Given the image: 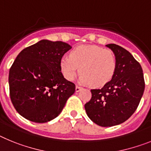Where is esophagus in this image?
<instances>
[{
  "label": "esophagus",
  "instance_id": "1",
  "mask_svg": "<svg viewBox=\"0 0 151 151\" xmlns=\"http://www.w3.org/2000/svg\"><path fill=\"white\" fill-rule=\"evenodd\" d=\"M81 89H82V87H81V86H78V85H77V86H76V92H79Z\"/></svg>",
  "mask_w": 151,
  "mask_h": 151
}]
</instances>
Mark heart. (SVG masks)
Returning <instances> with one entry per match:
<instances>
[{"mask_svg":"<svg viewBox=\"0 0 151 151\" xmlns=\"http://www.w3.org/2000/svg\"><path fill=\"white\" fill-rule=\"evenodd\" d=\"M79 68L81 83L100 87L112 79L116 59L109 49L95 45H80L70 52L69 57L64 56L60 60V69L68 81L75 78Z\"/></svg>","mask_w":151,"mask_h":151,"instance_id":"b5f03b06","label":"heart"}]
</instances>
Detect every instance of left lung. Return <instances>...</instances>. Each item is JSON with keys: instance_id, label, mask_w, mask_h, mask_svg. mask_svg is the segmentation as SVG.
I'll return each mask as SVG.
<instances>
[{"instance_id": "obj_1", "label": "left lung", "mask_w": 151, "mask_h": 151, "mask_svg": "<svg viewBox=\"0 0 151 151\" xmlns=\"http://www.w3.org/2000/svg\"><path fill=\"white\" fill-rule=\"evenodd\" d=\"M106 46L115 54V74L103 88L91 90V99L84 106L88 117L102 127L128 120L137 109L145 87L142 68L132 54L118 45Z\"/></svg>"}]
</instances>
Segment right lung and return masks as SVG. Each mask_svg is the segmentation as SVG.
<instances>
[{"label": "right lung", "mask_w": 151, "mask_h": 151, "mask_svg": "<svg viewBox=\"0 0 151 151\" xmlns=\"http://www.w3.org/2000/svg\"><path fill=\"white\" fill-rule=\"evenodd\" d=\"M71 47L63 42L41 40L21 51L9 71L11 102L25 119L49 122L61 113L75 92V84L65 79L60 60Z\"/></svg>", "instance_id": "right-lung-1"}]
</instances>
